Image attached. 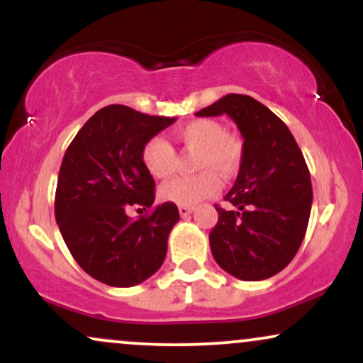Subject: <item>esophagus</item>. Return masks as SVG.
<instances>
[{
	"label": "esophagus",
	"instance_id": "34e87169",
	"mask_svg": "<svg viewBox=\"0 0 363 363\" xmlns=\"http://www.w3.org/2000/svg\"><path fill=\"white\" fill-rule=\"evenodd\" d=\"M193 210H194L193 206H179V213H181L182 218H186L187 215L193 213Z\"/></svg>",
	"mask_w": 363,
	"mask_h": 363
}]
</instances>
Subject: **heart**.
I'll use <instances>...</instances> for the list:
<instances>
[{
  "label": "heart",
  "mask_w": 363,
  "mask_h": 363,
  "mask_svg": "<svg viewBox=\"0 0 363 363\" xmlns=\"http://www.w3.org/2000/svg\"><path fill=\"white\" fill-rule=\"evenodd\" d=\"M177 138L191 152H196L193 176L174 177L160 186V198L179 206H193L220 189V176L232 179L244 162V140L234 133H225L215 119H194L177 129ZM145 169L155 179H165L176 169V153L162 136H153L141 150Z\"/></svg>",
  "instance_id": "heart-1"
}]
</instances>
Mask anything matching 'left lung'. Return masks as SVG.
<instances>
[{"mask_svg": "<svg viewBox=\"0 0 363 363\" xmlns=\"http://www.w3.org/2000/svg\"><path fill=\"white\" fill-rule=\"evenodd\" d=\"M222 114L234 119L245 153L235 184L223 198L232 208L215 205L211 254L239 280H266L301 247L312 206L311 174L286 124L256 99L228 94L196 112L199 118Z\"/></svg>", "mask_w": 363, "mask_h": 363, "instance_id": "obj_1", "label": "left lung"}]
</instances>
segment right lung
I'll return each instance as SVG.
<instances>
[{
  "instance_id": "obj_1",
  "label": "right lung",
  "mask_w": 363,
  "mask_h": 363,
  "mask_svg": "<svg viewBox=\"0 0 363 363\" xmlns=\"http://www.w3.org/2000/svg\"><path fill=\"white\" fill-rule=\"evenodd\" d=\"M174 121L107 106L83 124L62 157L54 199L57 227L83 272L106 285H138L165 259L179 210L169 201L152 206L155 181L141 150ZM133 206L149 211L129 219Z\"/></svg>"
}]
</instances>
